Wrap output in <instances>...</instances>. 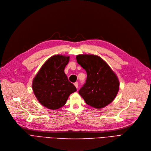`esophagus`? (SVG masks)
Wrapping results in <instances>:
<instances>
[{
    "label": "esophagus",
    "mask_w": 151,
    "mask_h": 151,
    "mask_svg": "<svg viewBox=\"0 0 151 151\" xmlns=\"http://www.w3.org/2000/svg\"><path fill=\"white\" fill-rule=\"evenodd\" d=\"M74 84V85H75V87L77 88H78V82H75Z\"/></svg>",
    "instance_id": "1"
}]
</instances>
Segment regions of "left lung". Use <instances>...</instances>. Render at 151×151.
Wrapping results in <instances>:
<instances>
[{
  "mask_svg": "<svg viewBox=\"0 0 151 151\" xmlns=\"http://www.w3.org/2000/svg\"><path fill=\"white\" fill-rule=\"evenodd\" d=\"M76 60L87 74L86 83L78 91L85 103L96 109L109 104L116 97L119 89L116 74L97 55H78Z\"/></svg>",
  "mask_w": 151,
  "mask_h": 151,
  "instance_id": "left-lung-1",
  "label": "left lung"
}]
</instances>
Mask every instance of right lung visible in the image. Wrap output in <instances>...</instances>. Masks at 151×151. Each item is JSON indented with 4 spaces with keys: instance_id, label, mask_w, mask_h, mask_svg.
<instances>
[{
    "instance_id": "obj_1",
    "label": "right lung",
    "mask_w": 151,
    "mask_h": 151,
    "mask_svg": "<svg viewBox=\"0 0 151 151\" xmlns=\"http://www.w3.org/2000/svg\"><path fill=\"white\" fill-rule=\"evenodd\" d=\"M69 56L57 55L43 64L34 78L32 87L39 102L47 108L58 109L66 104L77 89L69 81L64 70Z\"/></svg>"
}]
</instances>
